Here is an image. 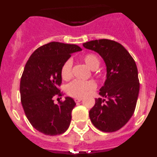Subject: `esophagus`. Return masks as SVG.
<instances>
[{
	"instance_id": "1",
	"label": "esophagus",
	"mask_w": 157,
	"mask_h": 157,
	"mask_svg": "<svg viewBox=\"0 0 157 157\" xmlns=\"http://www.w3.org/2000/svg\"><path fill=\"white\" fill-rule=\"evenodd\" d=\"M82 98H75V101L76 103H78V102H80L81 101H82Z\"/></svg>"
}]
</instances>
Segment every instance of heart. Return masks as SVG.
I'll list each match as a JSON object with an SVG mask.
<instances>
[{"label": "heart", "mask_w": 157, "mask_h": 157, "mask_svg": "<svg viewBox=\"0 0 157 157\" xmlns=\"http://www.w3.org/2000/svg\"><path fill=\"white\" fill-rule=\"evenodd\" d=\"M82 59L86 64L92 70H95L100 66L101 60L98 56L94 53H86L82 57ZM72 62L71 59H67L63 63L60 69V75L63 80H68L71 78ZM97 88V84L94 81H81L74 80L69 83L67 86V93L71 97L82 98L90 94L91 91Z\"/></svg>", "instance_id": "b5f03b06"}]
</instances>
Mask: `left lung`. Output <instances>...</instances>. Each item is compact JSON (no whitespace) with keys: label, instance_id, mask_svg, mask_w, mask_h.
Wrapping results in <instances>:
<instances>
[{"label":"left lung","instance_id":"8db88e82","mask_svg":"<svg viewBox=\"0 0 157 157\" xmlns=\"http://www.w3.org/2000/svg\"><path fill=\"white\" fill-rule=\"evenodd\" d=\"M98 52L107 67V79L99 94L107 100L95 99L89 116L94 126L104 132L121 129L134 114L140 83L135 61L121 44L99 39L83 44Z\"/></svg>","mask_w":157,"mask_h":157}]
</instances>
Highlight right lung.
Listing matches in <instances>:
<instances>
[{"label": "right lung", "mask_w": 157, "mask_h": 157, "mask_svg": "<svg viewBox=\"0 0 157 157\" xmlns=\"http://www.w3.org/2000/svg\"><path fill=\"white\" fill-rule=\"evenodd\" d=\"M81 50L76 45L52 41L37 48L25 65L19 87L22 105L30 124L45 135L61 134L70 126L75 102L67 97L56 105L53 98L63 96L58 88L62 65Z\"/></svg>", "instance_id": "add662e5"}]
</instances>
